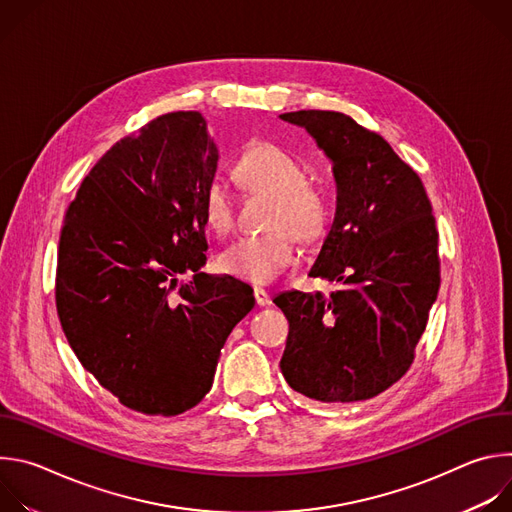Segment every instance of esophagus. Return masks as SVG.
<instances>
[{
	"label": "esophagus",
	"mask_w": 512,
	"mask_h": 512,
	"mask_svg": "<svg viewBox=\"0 0 512 512\" xmlns=\"http://www.w3.org/2000/svg\"><path fill=\"white\" fill-rule=\"evenodd\" d=\"M253 296H255V304H257V306H261V308L271 304V298L267 296V291H265V289H261V287H255V289H253Z\"/></svg>",
	"instance_id": "34e87169"
}]
</instances>
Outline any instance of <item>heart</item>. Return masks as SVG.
<instances>
[{
    "label": "heart",
    "mask_w": 512,
    "mask_h": 512,
    "mask_svg": "<svg viewBox=\"0 0 512 512\" xmlns=\"http://www.w3.org/2000/svg\"><path fill=\"white\" fill-rule=\"evenodd\" d=\"M233 176L247 192L273 198L261 235L233 241L216 265L223 273L263 285L273 281L296 261L300 241H316L328 225V196L322 186L306 180L304 164L271 141H253L233 164ZM202 221L206 229L223 237L235 221V200L223 182H210L202 194Z\"/></svg>",
    "instance_id": "heart-1"
}]
</instances>
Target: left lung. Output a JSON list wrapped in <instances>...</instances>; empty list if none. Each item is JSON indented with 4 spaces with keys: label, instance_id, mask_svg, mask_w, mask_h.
<instances>
[{
    "label": "left lung",
    "instance_id": "8db88e82",
    "mask_svg": "<svg viewBox=\"0 0 512 512\" xmlns=\"http://www.w3.org/2000/svg\"><path fill=\"white\" fill-rule=\"evenodd\" d=\"M332 160L336 216L310 271L336 283L322 294L285 291L281 356L287 385L320 403L373 399L413 364L440 291L437 229L425 186L375 131L338 111H294Z\"/></svg>",
    "mask_w": 512,
    "mask_h": 512
}]
</instances>
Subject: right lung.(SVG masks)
I'll return each mask as SVG.
<instances>
[{
  "label": "right lung",
  "instance_id": "add662e5",
  "mask_svg": "<svg viewBox=\"0 0 512 512\" xmlns=\"http://www.w3.org/2000/svg\"><path fill=\"white\" fill-rule=\"evenodd\" d=\"M216 162L198 111L160 115L103 154L64 214L54 287L64 336L103 389L145 415L198 405L255 306L247 285L198 271Z\"/></svg>",
  "mask_w": 512,
  "mask_h": 512
}]
</instances>
